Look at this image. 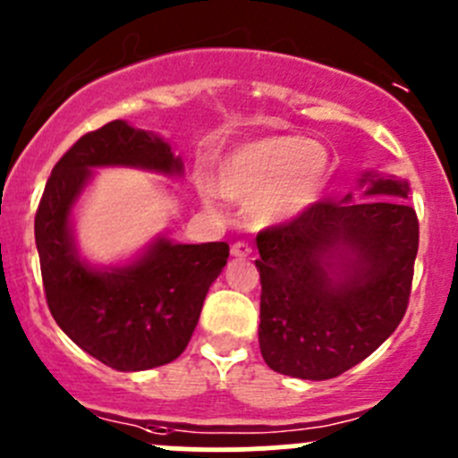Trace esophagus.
Masks as SVG:
<instances>
[{
	"instance_id": "1",
	"label": "esophagus",
	"mask_w": 458,
	"mask_h": 458,
	"mask_svg": "<svg viewBox=\"0 0 458 458\" xmlns=\"http://www.w3.org/2000/svg\"><path fill=\"white\" fill-rule=\"evenodd\" d=\"M233 255L243 259V257H250L252 255V246L248 242H243V239H239V242L233 243Z\"/></svg>"
}]
</instances>
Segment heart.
Wrapping results in <instances>:
<instances>
[{
  "label": "heart",
  "mask_w": 458,
  "mask_h": 458,
  "mask_svg": "<svg viewBox=\"0 0 458 458\" xmlns=\"http://www.w3.org/2000/svg\"><path fill=\"white\" fill-rule=\"evenodd\" d=\"M326 152L301 135H276L234 148L216 170V183L252 206L259 224L285 219L317 199L326 179Z\"/></svg>",
  "instance_id": "obj_1"
}]
</instances>
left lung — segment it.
I'll list each match as a JSON object with an SVG mask.
<instances>
[{"instance_id": "1", "label": "left lung", "mask_w": 458, "mask_h": 458, "mask_svg": "<svg viewBox=\"0 0 458 458\" xmlns=\"http://www.w3.org/2000/svg\"><path fill=\"white\" fill-rule=\"evenodd\" d=\"M368 195L405 197L408 183L372 179ZM345 201H315L257 234L259 345L275 372L312 381L339 377L370 357L408 310L417 212L392 197ZM341 250L355 259L335 282Z\"/></svg>"}]
</instances>
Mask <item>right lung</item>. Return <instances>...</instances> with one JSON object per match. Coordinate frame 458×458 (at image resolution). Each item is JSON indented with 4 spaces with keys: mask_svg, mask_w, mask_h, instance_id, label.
Listing matches in <instances>:
<instances>
[{
    "mask_svg": "<svg viewBox=\"0 0 458 458\" xmlns=\"http://www.w3.org/2000/svg\"><path fill=\"white\" fill-rule=\"evenodd\" d=\"M92 165H141L179 173L182 161L159 137L122 119L86 132L55 164L35 212V242L48 310L88 354L122 372L174 361L186 350L203 299L225 266V242L182 246L157 242L140 261L113 272L81 263L68 215Z\"/></svg>",
    "mask_w": 458,
    "mask_h": 458,
    "instance_id": "right-lung-1",
    "label": "right lung"
}]
</instances>
